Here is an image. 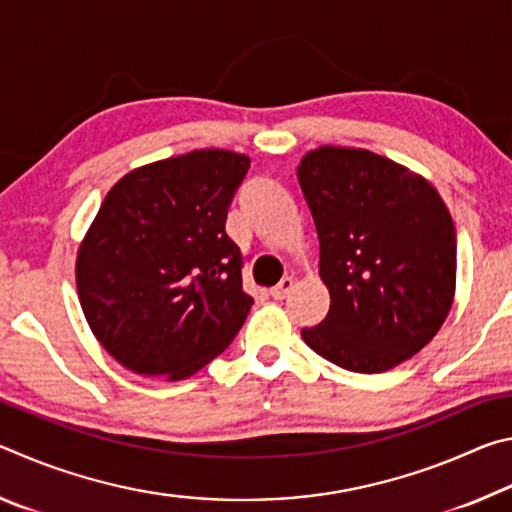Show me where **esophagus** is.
<instances>
[{
	"label": "esophagus",
	"mask_w": 512,
	"mask_h": 512,
	"mask_svg": "<svg viewBox=\"0 0 512 512\" xmlns=\"http://www.w3.org/2000/svg\"><path fill=\"white\" fill-rule=\"evenodd\" d=\"M296 287V282H293V277H284V280L277 284V287H273L271 289V296L275 298V300H284L291 293V289Z\"/></svg>",
	"instance_id": "1"
}]
</instances>
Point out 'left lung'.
<instances>
[{
	"instance_id": "obj_1",
	"label": "left lung",
	"mask_w": 512,
	"mask_h": 512,
	"mask_svg": "<svg viewBox=\"0 0 512 512\" xmlns=\"http://www.w3.org/2000/svg\"><path fill=\"white\" fill-rule=\"evenodd\" d=\"M329 311L302 339L345 370L375 375L420 352L452 309L456 230L427 178L352 146L302 155Z\"/></svg>"
}]
</instances>
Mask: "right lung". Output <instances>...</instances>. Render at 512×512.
Listing matches in <instances>:
<instances>
[{"instance_id": "add662e5", "label": "right lung", "mask_w": 512, "mask_h": 512, "mask_svg": "<svg viewBox=\"0 0 512 512\" xmlns=\"http://www.w3.org/2000/svg\"><path fill=\"white\" fill-rule=\"evenodd\" d=\"M250 158L196 149L128 171L76 253L85 320L121 366L180 381L228 348L253 298L225 216Z\"/></svg>"}]
</instances>
